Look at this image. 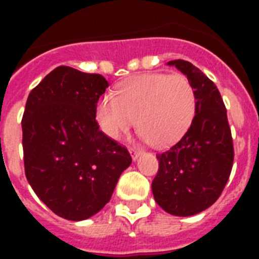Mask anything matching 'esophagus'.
Instances as JSON below:
<instances>
[{
  "label": "esophagus",
  "mask_w": 259,
  "mask_h": 259,
  "mask_svg": "<svg viewBox=\"0 0 259 259\" xmlns=\"http://www.w3.org/2000/svg\"><path fill=\"white\" fill-rule=\"evenodd\" d=\"M129 152H130V154H132V158H133V160H137L138 156L141 154V150L137 149V148H130Z\"/></svg>",
  "instance_id": "1"
}]
</instances>
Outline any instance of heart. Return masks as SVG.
<instances>
[{"label": "heart", "instance_id": "heart-1", "mask_svg": "<svg viewBox=\"0 0 259 259\" xmlns=\"http://www.w3.org/2000/svg\"><path fill=\"white\" fill-rule=\"evenodd\" d=\"M197 94L183 74H146L122 83L115 94H105L95 109L98 125L107 137L119 140L140 126L146 141L166 148L192 125Z\"/></svg>", "mask_w": 259, "mask_h": 259}]
</instances>
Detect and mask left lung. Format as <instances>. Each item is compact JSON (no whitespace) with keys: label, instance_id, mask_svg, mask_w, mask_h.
Masks as SVG:
<instances>
[{"label":"left lung","instance_id":"left-lung-1","mask_svg":"<svg viewBox=\"0 0 259 259\" xmlns=\"http://www.w3.org/2000/svg\"><path fill=\"white\" fill-rule=\"evenodd\" d=\"M197 94L192 125L169 150L157 154L158 172L152 181L154 200L170 215L191 217L218 200L229 180L234 146L227 111L215 83L185 60H172Z\"/></svg>","mask_w":259,"mask_h":259}]
</instances>
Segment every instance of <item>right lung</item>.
<instances>
[{"instance_id":"add662e5","label":"right lung","mask_w":259,"mask_h":259,"mask_svg":"<svg viewBox=\"0 0 259 259\" xmlns=\"http://www.w3.org/2000/svg\"><path fill=\"white\" fill-rule=\"evenodd\" d=\"M109 82L67 66L30 91L22 115L25 176L48 208L84 221L109 203L132 164L125 146L99 130L95 109Z\"/></svg>"}]
</instances>
